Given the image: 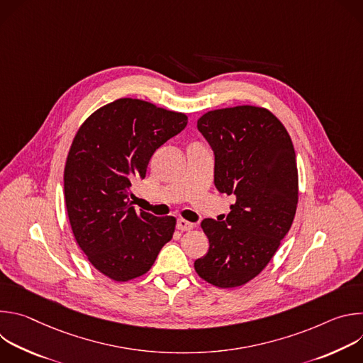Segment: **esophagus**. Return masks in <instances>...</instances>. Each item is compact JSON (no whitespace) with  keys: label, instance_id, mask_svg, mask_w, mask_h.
<instances>
[{"label":"esophagus","instance_id":"obj_1","mask_svg":"<svg viewBox=\"0 0 363 363\" xmlns=\"http://www.w3.org/2000/svg\"><path fill=\"white\" fill-rule=\"evenodd\" d=\"M177 228H178V230H181V231H189V230H192V228H194V224L181 218V220H178V221H177Z\"/></svg>","mask_w":363,"mask_h":363}]
</instances>
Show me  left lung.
<instances>
[{"label":"left lung","instance_id":"8db88e82","mask_svg":"<svg viewBox=\"0 0 363 363\" xmlns=\"http://www.w3.org/2000/svg\"><path fill=\"white\" fill-rule=\"evenodd\" d=\"M198 130L214 150V184L235 196L224 221L205 218L210 248L194 263L221 289L260 274L289 233L297 208L296 153L283 123L267 109L235 106L206 112Z\"/></svg>","mask_w":363,"mask_h":363}]
</instances>
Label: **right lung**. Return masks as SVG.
<instances>
[{
  "instance_id": "obj_1",
  "label": "right lung",
  "mask_w": 363,
  "mask_h": 363,
  "mask_svg": "<svg viewBox=\"0 0 363 363\" xmlns=\"http://www.w3.org/2000/svg\"><path fill=\"white\" fill-rule=\"evenodd\" d=\"M185 113L139 99H118L79 128L65 168V199L87 260L115 281L149 272L177 220L136 211L132 181L143 179L153 152L185 129Z\"/></svg>"
}]
</instances>
